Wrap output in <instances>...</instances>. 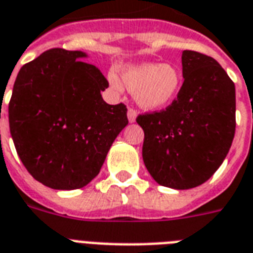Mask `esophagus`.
I'll return each instance as SVG.
<instances>
[{
    "label": "esophagus",
    "instance_id": "obj_1",
    "mask_svg": "<svg viewBox=\"0 0 253 253\" xmlns=\"http://www.w3.org/2000/svg\"><path fill=\"white\" fill-rule=\"evenodd\" d=\"M127 118H128V122L130 123H132L136 121V112H135L132 108H128V112H127Z\"/></svg>",
    "mask_w": 253,
    "mask_h": 253
}]
</instances>
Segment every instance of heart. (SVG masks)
Masks as SVG:
<instances>
[{
    "label": "heart",
    "mask_w": 253,
    "mask_h": 253,
    "mask_svg": "<svg viewBox=\"0 0 253 253\" xmlns=\"http://www.w3.org/2000/svg\"><path fill=\"white\" fill-rule=\"evenodd\" d=\"M121 79L135 101L145 110H160L169 106L178 97L183 77L180 70L171 63H139L128 65L121 70ZM112 88L121 91L123 84L118 75H108Z\"/></svg>",
    "instance_id": "1"
}]
</instances>
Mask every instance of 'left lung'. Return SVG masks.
Returning <instances> with one entry per match:
<instances>
[{
  "mask_svg": "<svg viewBox=\"0 0 253 253\" xmlns=\"http://www.w3.org/2000/svg\"><path fill=\"white\" fill-rule=\"evenodd\" d=\"M183 85L162 112L143 114V161L152 178L174 190L194 188L217 171L235 133V85L212 57L183 50Z\"/></svg>",
  "mask_w": 253,
  "mask_h": 253,
  "instance_id": "left-lung-1",
  "label": "left lung"
}]
</instances>
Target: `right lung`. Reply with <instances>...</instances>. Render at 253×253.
Returning a JSON list of instances; mask_svg holds the SVG:
<instances>
[{
  "instance_id": "obj_1",
  "label": "right lung",
  "mask_w": 253,
  "mask_h": 253,
  "mask_svg": "<svg viewBox=\"0 0 253 253\" xmlns=\"http://www.w3.org/2000/svg\"><path fill=\"white\" fill-rule=\"evenodd\" d=\"M80 50L50 49L26 63L9 104L10 133L28 173L53 190H77L100 173L127 126L123 104L109 105L101 71Z\"/></svg>"
}]
</instances>
